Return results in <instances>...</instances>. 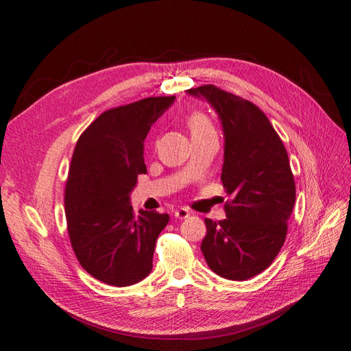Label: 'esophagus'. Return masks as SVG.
<instances>
[{
  "label": "esophagus",
  "mask_w": 351,
  "mask_h": 351,
  "mask_svg": "<svg viewBox=\"0 0 351 351\" xmlns=\"http://www.w3.org/2000/svg\"><path fill=\"white\" fill-rule=\"evenodd\" d=\"M188 216H189V210L185 208V207H181V208L175 210V217L176 219H186Z\"/></svg>",
  "instance_id": "34e87169"
}]
</instances>
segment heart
Wrapping results in <instances>:
<instances>
[{
	"mask_svg": "<svg viewBox=\"0 0 351 351\" xmlns=\"http://www.w3.org/2000/svg\"><path fill=\"white\" fill-rule=\"evenodd\" d=\"M188 126H189V129H191V134L213 131L212 125H210V122H208V119L206 116H203V114H199V113H195L193 116H189Z\"/></svg>",
	"mask_w": 351,
	"mask_h": 351,
	"instance_id": "heart-1",
	"label": "heart"
}]
</instances>
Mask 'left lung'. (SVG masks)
Listing matches in <instances>:
<instances>
[{
	"mask_svg": "<svg viewBox=\"0 0 351 351\" xmlns=\"http://www.w3.org/2000/svg\"><path fill=\"white\" fill-rule=\"evenodd\" d=\"M203 98L220 119L225 136L222 184L232 202L226 219H206L202 252L219 276L245 281L272 265L285 243L295 203V182L287 149L266 114L215 85L186 91Z\"/></svg>",
	"mask_w": 351,
	"mask_h": 351,
	"instance_id": "left-lung-1",
	"label": "left lung"
}]
</instances>
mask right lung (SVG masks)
<instances>
[{
    "label": "right lung",
    "instance_id": "add662e5",
    "mask_svg": "<svg viewBox=\"0 0 351 351\" xmlns=\"http://www.w3.org/2000/svg\"><path fill=\"white\" fill-rule=\"evenodd\" d=\"M175 97H149L110 108L79 136L64 193L67 231L79 263L98 281L128 287L153 269L169 215L139 210L131 193L145 173L144 141Z\"/></svg>",
    "mask_w": 351,
    "mask_h": 351
}]
</instances>
